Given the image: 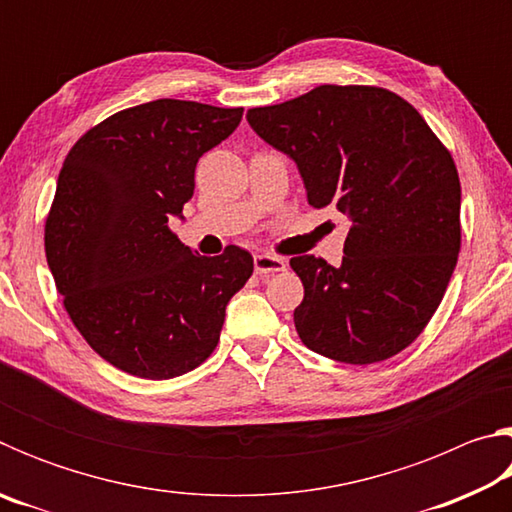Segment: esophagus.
<instances>
[{
	"label": "esophagus",
	"mask_w": 512,
	"mask_h": 512,
	"mask_svg": "<svg viewBox=\"0 0 512 512\" xmlns=\"http://www.w3.org/2000/svg\"><path fill=\"white\" fill-rule=\"evenodd\" d=\"M284 268H287V262H284L282 257H275V255H255V273L259 275H275V273H282Z\"/></svg>",
	"instance_id": "esophagus-1"
}]
</instances>
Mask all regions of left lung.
<instances>
[{
	"mask_svg": "<svg viewBox=\"0 0 512 512\" xmlns=\"http://www.w3.org/2000/svg\"><path fill=\"white\" fill-rule=\"evenodd\" d=\"M253 131L296 160L309 205L350 214L341 266L291 257L305 298L300 341L368 366L418 339L461 250V180L452 153L409 101L377 85H318L250 108Z\"/></svg>",
	"mask_w": 512,
	"mask_h": 512,
	"instance_id": "1",
	"label": "left lung"
}]
</instances>
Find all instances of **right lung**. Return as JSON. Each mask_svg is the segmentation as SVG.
Instances as JSON below:
<instances>
[{
	"label": "right lung",
	"mask_w": 512,
	"mask_h": 512,
	"mask_svg": "<svg viewBox=\"0 0 512 512\" xmlns=\"http://www.w3.org/2000/svg\"><path fill=\"white\" fill-rule=\"evenodd\" d=\"M244 108L158 99L79 137L45 221L65 311L90 348L142 379L194 370L219 343L225 305L253 275L239 246L203 257L169 228L194 196L196 162Z\"/></svg>",
	"instance_id": "obj_1"
}]
</instances>
